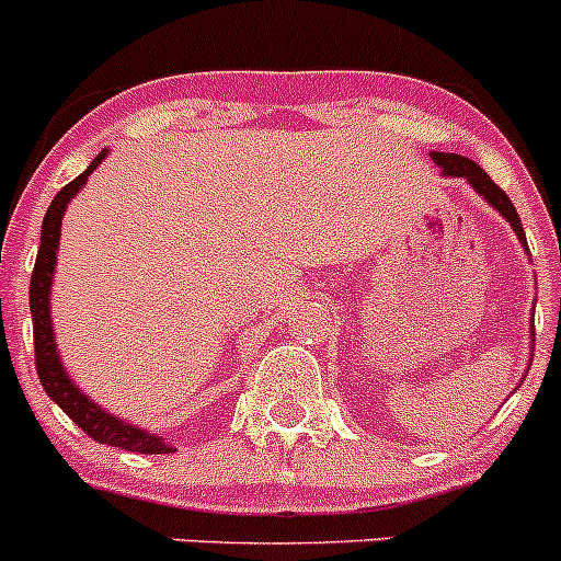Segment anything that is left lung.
Instances as JSON below:
<instances>
[{"label":"left lung","instance_id":"left-lung-1","mask_svg":"<svg viewBox=\"0 0 561 561\" xmlns=\"http://www.w3.org/2000/svg\"><path fill=\"white\" fill-rule=\"evenodd\" d=\"M433 161H436L438 167H442L447 175H455V178H466V181L471 183V186L477 188V192L482 194V197L488 199V203L493 205V208L499 210V214L504 216V219L513 225L515 236L520 238V243H526V236H524V227H520V219L518 214H515V205L510 203L507 194L502 192V188L496 186V183L488 178V172L482 170L480 164H474L471 159H466V156H455V153H433Z\"/></svg>","mask_w":561,"mask_h":561}]
</instances>
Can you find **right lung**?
Listing matches in <instances>:
<instances>
[{
  "label": "right lung",
  "mask_w": 561,
  "mask_h": 561,
  "mask_svg": "<svg viewBox=\"0 0 561 561\" xmlns=\"http://www.w3.org/2000/svg\"><path fill=\"white\" fill-rule=\"evenodd\" d=\"M106 150L95 156L84 175L70 181L68 186L59 188L57 197L48 205L46 216H43V230H41V249H37L35 271H32L30 282V309H32V334H35V369L41 378L46 394L73 419L76 425L98 444H108V447L128 449V453L139 455H167L172 453L170 444L159 436H150L148 431H136L134 425L123 422V419L112 416V413L101 411L87 394H81L68 378L57 358V345H54V331H51V314H48V290H51V276L54 263H57V247H59V227H62V214L68 208L70 197L84 186L87 175L95 170L103 161Z\"/></svg>",
  "instance_id": "add662e5"
}]
</instances>
